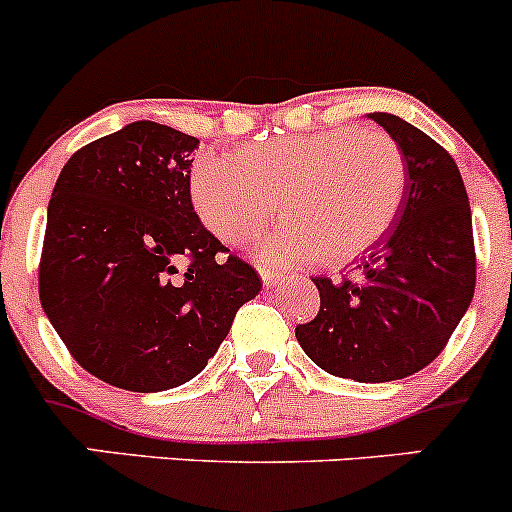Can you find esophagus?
Listing matches in <instances>:
<instances>
[{"mask_svg": "<svg viewBox=\"0 0 512 512\" xmlns=\"http://www.w3.org/2000/svg\"><path fill=\"white\" fill-rule=\"evenodd\" d=\"M260 277H262V285H265L267 289L280 287V282L285 280V277H282L280 272H277V270H267V267H260Z\"/></svg>", "mask_w": 512, "mask_h": 512, "instance_id": "esophagus-1", "label": "esophagus"}]
</instances>
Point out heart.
Segmentation results:
<instances>
[{"mask_svg":"<svg viewBox=\"0 0 512 512\" xmlns=\"http://www.w3.org/2000/svg\"><path fill=\"white\" fill-rule=\"evenodd\" d=\"M406 165L381 131L329 128L205 153L190 170V200L213 235L242 245L260 235L280 198L285 223L260 247L267 262L324 255L347 262L374 245L404 200Z\"/></svg>","mask_w":512,"mask_h":512,"instance_id":"b5f03b06","label":"heart"}]
</instances>
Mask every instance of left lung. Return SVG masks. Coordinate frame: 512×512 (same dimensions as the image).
I'll use <instances>...</instances> for the list:
<instances>
[{"label": "left lung", "instance_id": "1", "mask_svg": "<svg viewBox=\"0 0 512 512\" xmlns=\"http://www.w3.org/2000/svg\"><path fill=\"white\" fill-rule=\"evenodd\" d=\"M369 118L401 148L404 200L352 277H314L319 312L294 334L327 374L381 384L416 374L443 352L473 299L476 247L456 160L394 113Z\"/></svg>", "mask_w": 512, "mask_h": 512}]
</instances>
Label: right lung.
Wrapping results in <instances>:
<instances>
[{
    "instance_id": "add662e5",
    "label": "right lung",
    "mask_w": 512,
    "mask_h": 512,
    "mask_svg": "<svg viewBox=\"0 0 512 512\" xmlns=\"http://www.w3.org/2000/svg\"><path fill=\"white\" fill-rule=\"evenodd\" d=\"M198 138L136 121L66 160L46 213L39 299L71 356L106 384L175 389L205 369L262 289L190 200Z\"/></svg>"
}]
</instances>
